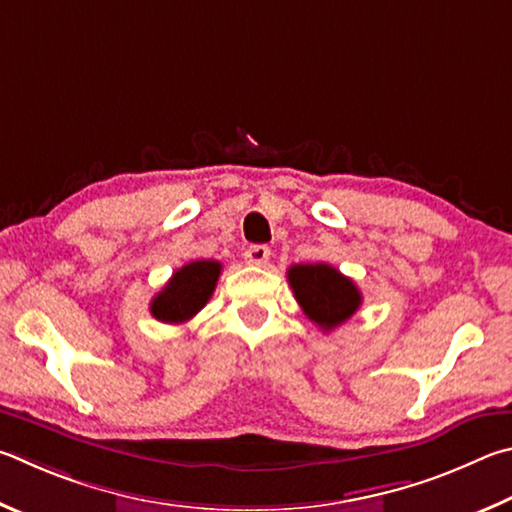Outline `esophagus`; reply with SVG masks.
Instances as JSON below:
<instances>
[{
  "mask_svg": "<svg viewBox=\"0 0 512 512\" xmlns=\"http://www.w3.org/2000/svg\"><path fill=\"white\" fill-rule=\"evenodd\" d=\"M245 261L249 265L263 267L267 261H270V247H267V245H251V247H247Z\"/></svg>",
  "mask_w": 512,
  "mask_h": 512,
  "instance_id": "obj_1",
  "label": "esophagus"
}]
</instances>
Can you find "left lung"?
<instances>
[{
	"label": "left lung",
	"instance_id": "obj_1",
	"mask_svg": "<svg viewBox=\"0 0 512 512\" xmlns=\"http://www.w3.org/2000/svg\"><path fill=\"white\" fill-rule=\"evenodd\" d=\"M294 299L321 330H333L362 306V292L333 265H292L288 270Z\"/></svg>",
	"mask_w": 512,
	"mask_h": 512
}]
</instances>
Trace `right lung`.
<instances>
[{
	"label": "right lung",
	"mask_w": 512,
	"mask_h": 512,
	"mask_svg": "<svg viewBox=\"0 0 512 512\" xmlns=\"http://www.w3.org/2000/svg\"><path fill=\"white\" fill-rule=\"evenodd\" d=\"M222 265L218 261H193L177 270L150 303L152 317L164 324H184L211 299Z\"/></svg>",
	"instance_id": "obj_1"
}]
</instances>
